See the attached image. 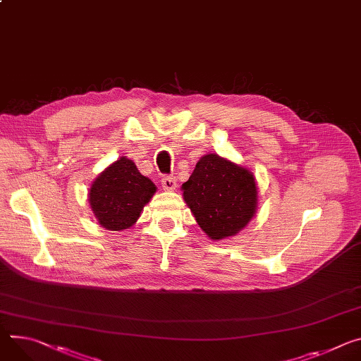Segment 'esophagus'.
Instances as JSON below:
<instances>
[{
    "label": "esophagus",
    "mask_w": 361,
    "mask_h": 361,
    "mask_svg": "<svg viewBox=\"0 0 361 361\" xmlns=\"http://www.w3.org/2000/svg\"><path fill=\"white\" fill-rule=\"evenodd\" d=\"M161 184H162V188L166 191H174L177 188V181H176V177H173V176L162 177Z\"/></svg>",
    "instance_id": "34e87169"
}]
</instances>
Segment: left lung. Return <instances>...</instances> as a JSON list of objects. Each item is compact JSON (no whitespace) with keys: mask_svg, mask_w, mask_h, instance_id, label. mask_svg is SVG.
<instances>
[{"mask_svg":"<svg viewBox=\"0 0 361 361\" xmlns=\"http://www.w3.org/2000/svg\"><path fill=\"white\" fill-rule=\"evenodd\" d=\"M181 188L195 221L213 240L238 235L257 209L253 174L217 154L202 157Z\"/></svg>","mask_w":361,"mask_h":361,"instance_id":"obj_1","label":"left lung"}]
</instances>
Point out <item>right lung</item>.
Here are the masks:
<instances>
[{
    "instance_id": "obj_1",
    "label": "right lung",
    "mask_w": 361,
    "mask_h": 361,
    "mask_svg": "<svg viewBox=\"0 0 361 361\" xmlns=\"http://www.w3.org/2000/svg\"><path fill=\"white\" fill-rule=\"evenodd\" d=\"M155 191V184L138 171L134 161L121 157L93 181L89 203L97 223L119 232L138 220Z\"/></svg>"
}]
</instances>
